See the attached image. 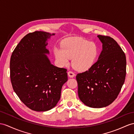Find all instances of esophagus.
Masks as SVG:
<instances>
[{
  "instance_id": "1",
  "label": "esophagus",
  "mask_w": 134,
  "mask_h": 134,
  "mask_svg": "<svg viewBox=\"0 0 134 134\" xmlns=\"http://www.w3.org/2000/svg\"><path fill=\"white\" fill-rule=\"evenodd\" d=\"M68 76H69L70 78H73V77H74L75 76V74L73 72V71H68Z\"/></svg>"
}]
</instances>
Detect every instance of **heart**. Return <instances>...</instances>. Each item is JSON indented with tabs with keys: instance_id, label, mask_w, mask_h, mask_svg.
<instances>
[{
	"instance_id": "obj_1",
	"label": "heart",
	"mask_w": 134,
	"mask_h": 134,
	"mask_svg": "<svg viewBox=\"0 0 134 134\" xmlns=\"http://www.w3.org/2000/svg\"><path fill=\"white\" fill-rule=\"evenodd\" d=\"M53 51L60 66L67 65L71 58V65L78 71H85L92 68L98 55L97 45L81 37L68 39L63 42L61 48L56 47Z\"/></svg>"
}]
</instances>
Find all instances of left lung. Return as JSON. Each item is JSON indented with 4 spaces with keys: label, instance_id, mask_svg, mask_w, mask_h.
<instances>
[{
    "label": "left lung",
    "instance_id": "8db88e82",
    "mask_svg": "<svg viewBox=\"0 0 134 134\" xmlns=\"http://www.w3.org/2000/svg\"><path fill=\"white\" fill-rule=\"evenodd\" d=\"M102 51L92 68L76 76L78 94L85 105L102 108L118 97L126 74V55L116 41L107 36L98 35Z\"/></svg>",
    "mask_w": 134,
    "mask_h": 134
}]
</instances>
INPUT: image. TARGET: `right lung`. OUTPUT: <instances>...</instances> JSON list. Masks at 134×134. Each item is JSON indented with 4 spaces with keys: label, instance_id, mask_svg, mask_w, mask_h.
<instances>
[{
    "label": "right lung",
    "instance_id": "right-lung-1",
    "mask_svg": "<svg viewBox=\"0 0 134 134\" xmlns=\"http://www.w3.org/2000/svg\"><path fill=\"white\" fill-rule=\"evenodd\" d=\"M54 34L35 31L25 35L13 51L10 78L14 92L25 106L36 111L56 106L67 70L51 64L46 42Z\"/></svg>",
    "mask_w": 134,
    "mask_h": 134
}]
</instances>
